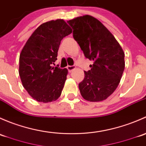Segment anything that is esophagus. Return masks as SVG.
<instances>
[{
	"label": "esophagus",
	"mask_w": 146,
	"mask_h": 146,
	"mask_svg": "<svg viewBox=\"0 0 146 146\" xmlns=\"http://www.w3.org/2000/svg\"><path fill=\"white\" fill-rule=\"evenodd\" d=\"M67 70H68L69 72H72L74 70H75V69H76V67H75V66H67Z\"/></svg>",
	"instance_id": "esophagus-1"
}]
</instances>
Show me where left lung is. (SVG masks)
<instances>
[{
	"label": "left lung",
	"mask_w": 146,
	"mask_h": 146,
	"mask_svg": "<svg viewBox=\"0 0 146 146\" xmlns=\"http://www.w3.org/2000/svg\"><path fill=\"white\" fill-rule=\"evenodd\" d=\"M67 23L86 58L94 61L79 84L81 95L90 102L106 100L121 80L125 67L124 51L110 31L92 16H81Z\"/></svg>",
	"instance_id": "obj_1"
}]
</instances>
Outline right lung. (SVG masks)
Returning <instances> with one entry per match:
<instances>
[{
    "mask_svg": "<svg viewBox=\"0 0 146 146\" xmlns=\"http://www.w3.org/2000/svg\"><path fill=\"white\" fill-rule=\"evenodd\" d=\"M72 30L63 19L40 25L33 32L19 55L22 84L34 100L48 103L61 95L68 70L52 67L61 40Z\"/></svg>",
    "mask_w": 146,
    "mask_h": 146,
    "instance_id": "add662e5",
    "label": "right lung"
}]
</instances>
